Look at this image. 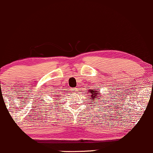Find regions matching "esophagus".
<instances>
[{"label": "esophagus", "mask_w": 153, "mask_h": 153, "mask_svg": "<svg viewBox=\"0 0 153 153\" xmlns=\"http://www.w3.org/2000/svg\"><path fill=\"white\" fill-rule=\"evenodd\" d=\"M71 91H72V92H77L78 89H77V88H72Z\"/></svg>", "instance_id": "esophagus-1"}]
</instances>
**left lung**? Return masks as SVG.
Returning a JSON list of instances; mask_svg holds the SVG:
<instances>
[{
	"label": "left lung",
	"instance_id": "8db88e82",
	"mask_svg": "<svg viewBox=\"0 0 153 153\" xmlns=\"http://www.w3.org/2000/svg\"><path fill=\"white\" fill-rule=\"evenodd\" d=\"M89 94H90V96L92 97V100H94V103H99V101H98V99L100 97H101L98 96L99 95V93L97 92V91H96L95 89H91V90H89ZM102 101H104V99H102Z\"/></svg>",
	"mask_w": 153,
	"mask_h": 153
}]
</instances>
